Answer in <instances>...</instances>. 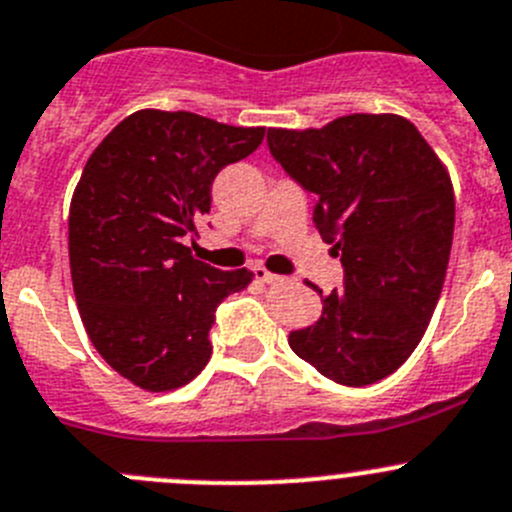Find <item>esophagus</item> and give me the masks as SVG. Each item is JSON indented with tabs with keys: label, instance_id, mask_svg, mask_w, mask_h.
<instances>
[{
	"label": "esophagus",
	"instance_id": "34e87169",
	"mask_svg": "<svg viewBox=\"0 0 512 512\" xmlns=\"http://www.w3.org/2000/svg\"><path fill=\"white\" fill-rule=\"evenodd\" d=\"M253 276L259 281H264V284H276V281H281V276L271 274L269 269H264V266H253Z\"/></svg>",
	"mask_w": 512,
	"mask_h": 512
}]
</instances>
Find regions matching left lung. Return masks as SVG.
Masks as SVG:
<instances>
[{"label":"left lung","mask_w":512,"mask_h":512,"mask_svg":"<svg viewBox=\"0 0 512 512\" xmlns=\"http://www.w3.org/2000/svg\"><path fill=\"white\" fill-rule=\"evenodd\" d=\"M266 140L316 196L314 226L344 266V286L321 296L319 321L291 332L289 347L332 382H379L415 352L442 294L455 231L447 168L402 115L269 128Z\"/></svg>","instance_id":"8db88e82"}]
</instances>
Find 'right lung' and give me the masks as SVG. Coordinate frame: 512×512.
<instances>
[{"mask_svg": "<svg viewBox=\"0 0 512 512\" xmlns=\"http://www.w3.org/2000/svg\"><path fill=\"white\" fill-rule=\"evenodd\" d=\"M203 115L138 110L87 160L70 203V271L92 347L145 392L191 382L211 359L216 306L248 269L218 271L183 243L211 211L218 170L264 140Z\"/></svg>", "mask_w": 512, "mask_h": 512, "instance_id": "obj_1", "label": "right lung"}]
</instances>
